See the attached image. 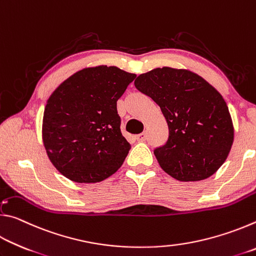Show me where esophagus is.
Wrapping results in <instances>:
<instances>
[{"label":"esophagus","instance_id":"obj_1","mask_svg":"<svg viewBox=\"0 0 256 256\" xmlns=\"http://www.w3.org/2000/svg\"><path fill=\"white\" fill-rule=\"evenodd\" d=\"M136 138L138 141L144 142V141L146 140V133H140V134H138V136H136Z\"/></svg>","mask_w":256,"mask_h":256}]
</instances>
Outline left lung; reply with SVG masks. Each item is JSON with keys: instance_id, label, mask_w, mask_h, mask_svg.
<instances>
[{"instance_id": "8db88e82", "label": "left lung", "mask_w": 256, "mask_h": 256, "mask_svg": "<svg viewBox=\"0 0 256 256\" xmlns=\"http://www.w3.org/2000/svg\"><path fill=\"white\" fill-rule=\"evenodd\" d=\"M134 86L160 107L168 125L166 144L154 150L160 167L182 182L201 180L224 162L234 141L226 102L193 72L154 68Z\"/></svg>"}]
</instances>
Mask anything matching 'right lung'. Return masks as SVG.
I'll use <instances>...</instances> for the list:
<instances>
[{
  "label": "right lung",
  "instance_id": "obj_1",
  "mask_svg": "<svg viewBox=\"0 0 256 256\" xmlns=\"http://www.w3.org/2000/svg\"><path fill=\"white\" fill-rule=\"evenodd\" d=\"M136 74L100 66L74 73L52 94L42 141L52 164L76 183H97L118 172L131 146L120 132L118 100Z\"/></svg>",
  "mask_w": 256,
  "mask_h": 256
}]
</instances>
